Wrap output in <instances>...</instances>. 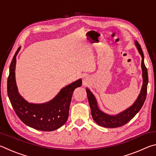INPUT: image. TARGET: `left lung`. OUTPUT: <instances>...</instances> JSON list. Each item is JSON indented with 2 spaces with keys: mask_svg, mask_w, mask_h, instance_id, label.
I'll return each instance as SVG.
<instances>
[{
  "mask_svg": "<svg viewBox=\"0 0 156 156\" xmlns=\"http://www.w3.org/2000/svg\"><path fill=\"white\" fill-rule=\"evenodd\" d=\"M135 44L138 49L140 54L142 56V78H143V83L138 98L136 99L135 102L128 109L123 111L122 112L118 113L117 115H109L107 113L102 112L99 109L97 105V100L94 94L91 93L89 89H86L87 95L89 104L91 108V115L94 120L98 125L104 126L107 128H116L119 126L125 125V124L129 122L137 113H138L143 105L144 100L146 99L147 93V84H148V73L147 69L145 67L144 62V54L142 51L141 46L140 45L138 41H135Z\"/></svg>",
  "mask_w": 156,
  "mask_h": 156,
  "instance_id": "obj_1",
  "label": "left lung"
}]
</instances>
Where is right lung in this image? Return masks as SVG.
Returning <instances> with one entry per match:
<instances>
[{
	"label": "right lung",
	"mask_w": 156,
	"mask_h": 156,
	"mask_svg": "<svg viewBox=\"0 0 156 156\" xmlns=\"http://www.w3.org/2000/svg\"><path fill=\"white\" fill-rule=\"evenodd\" d=\"M20 49V47L13 58L7 78V94L12 106L18 117L26 125L40 131L56 130L67 122L73 92L82 85V80L79 79L62 88L54 99L45 103H30L18 93L16 83V57Z\"/></svg>",
	"instance_id": "1"
}]
</instances>
